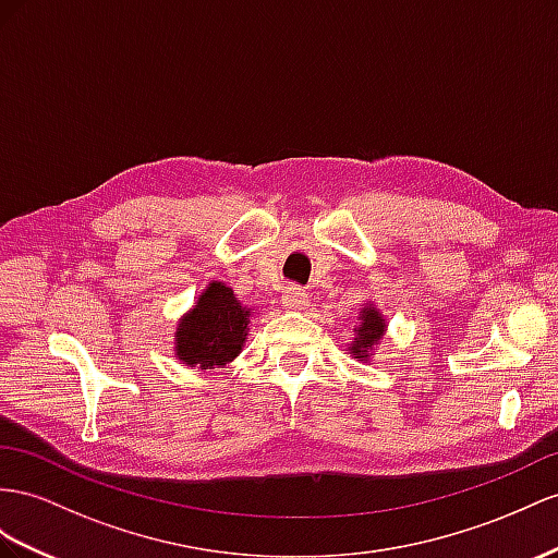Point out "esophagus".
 Wrapping results in <instances>:
<instances>
[{
    "instance_id": "1",
    "label": "esophagus",
    "mask_w": 558,
    "mask_h": 558,
    "mask_svg": "<svg viewBox=\"0 0 558 558\" xmlns=\"http://www.w3.org/2000/svg\"><path fill=\"white\" fill-rule=\"evenodd\" d=\"M282 304L288 308H304L308 306V294L299 284H288L282 292Z\"/></svg>"
}]
</instances>
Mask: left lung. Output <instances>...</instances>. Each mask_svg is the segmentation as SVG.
I'll use <instances>...</instances> for the list:
<instances>
[{
  "label": "left lung",
  "mask_w": 558,
  "mask_h": 558,
  "mask_svg": "<svg viewBox=\"0 0 558 558\" xmlns=\"http://www.w3.org/2000/svg\"><path fill=\"white\" fill-rule=\"evenodd\" d=\"M361 327H359V335H355V341L351 347V353L355 359H367V351L377 344V339H381L384 335V323L379 311L375 308H363L361 311Z\"/></svg>",
  "instance_id": "8db88e82"
}]
</instances>
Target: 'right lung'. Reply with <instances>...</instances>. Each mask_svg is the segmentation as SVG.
<instances>
[{
	"instance_id": "1",
	"label": "right lung",
	"mask_w": 558,
	"mask_h": 558,
	"mask_svg": "<svg viewBox=\"0 0 558 558\" xmlns=\"http://www.w3.org/2000/svg\"><path fill=\"white\" fill-rule=\"evenodd\" d=\"M247 323L250 308L238 302L231 288L211 282L179 325L177 355L191 367L211 369L214 365H226L245 344Z\"/></svg>"
}]
</instances>
